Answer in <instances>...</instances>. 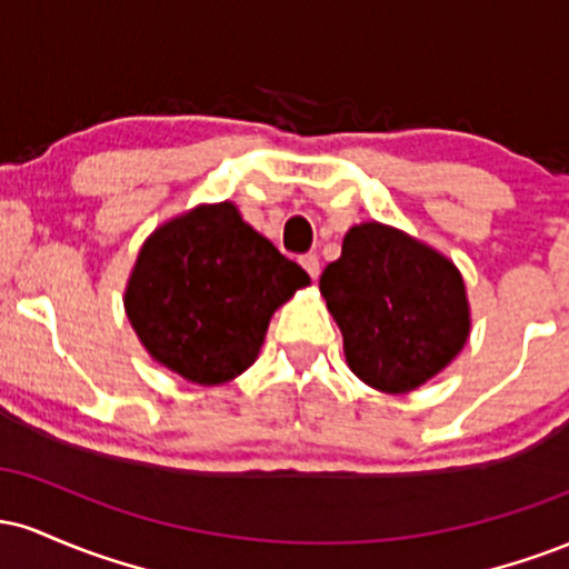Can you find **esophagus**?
Returning <instances> with one entry per match:
<instances>
[{"label":"esophagus","instance_id":"1","mask_svg":"<svg viewBox=\"0 0 569 569\" xmlns=\"http://www.w3.org/2000/svg\"><path fill=\"white\" fill-rule=\"evenodd\" d=\"M299 264L305 267L310 278L321 276V259H318V253H305V257H299Z\"/></svg>","mask_w":569,"mask_h":569}]
</instances>
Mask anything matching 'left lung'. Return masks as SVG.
I'll use <instances>...</instances> for the list:
<instances>
[{"instance_id": "left-lung-1", "label": "left lung", "mask_w": 569, "mask_h": 569, "mask_svg": "<svg viewBox=\"0 0 569 569\" xmlns=\"http://www.w3.org/2000/svg\"><path fill=\"white\" fill-rule=\"evenodd\" d=\"M348 367L371 388L409 393L436 377L468 339L457 267L393 227L358 224L321 276Z\"/></svg>"}]
</instances>
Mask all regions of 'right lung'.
Returning a JSON list of instances; mask_svg holds the SVG:
<instances>
[{"instance_id":"right-lung-1","label":"right lung","mask_w":569,"mask_h":569,"mask_svg":"<svg viewBox=\"0 0 569 569\" xmlns=\"http://www.w3.org/2000/svg\"><path fill=\"white\" fill-rule=\"evenodd\" d=\"M310 283L232 202L162 224L141 248L126 291L128 321L154 361L189 382L219 385L257 358L278 310Z\"/></svg>"}]
</instances>
